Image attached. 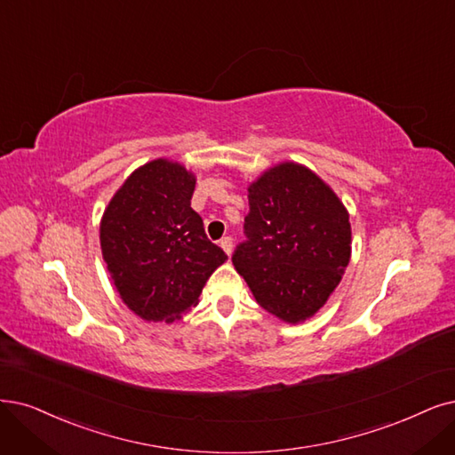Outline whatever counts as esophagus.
Instances as JSON below:
<instances>
[{
  "label": "esophagus",
  "mask_w": 455,
  "mask_h": 455,
  "mask_svg": "<svg viewBox=\"0 0 455 455\" xmlns=\"http://www.w3.org/2000/svg\"><path fill=\"white\" fill-rule=\"evenodd\" d=\"M219 245H221V249L230 257V253H232V238L225 236L221 242H219Z\"/></svg>",
  "instance_id": "esophagus-1"
}]
</instances>
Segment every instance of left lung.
<instances>
[{
    "label": "left lung",
    "mask_w": 455,
    "mask_h": 455,
    "mask_svg": "<svg viewBox=\"0 0 455 455\" xmlns=\"http://www.w3.org/2000/svg\"><path fill=\"white\" fill-rule=\"evenodd\" d=\"M247 242L232 257L259 306L299 324L321 309L350 262L348 212L311 168L283 161L249 185Z\"/></svg>",
    "instance_id": "8db88e82"
}]
</instances>
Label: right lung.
I'll return each mask as SVG.
<instances>
[{"mask_svg": "<svg viewBox=\"0 0 455 455\" xmlns=\"http://www.w3.org/2000/svg\"><path fill=\"white\" fill-rule=\"evenodd\" d=\"M195 183L181 163L154 159L131 172L100 219V251L114 287L148 323L180 321L228 259L191 208Z\"/></svg>", "mask_w": 455, "mask_h": 455, "instance_id": "right-lung-1", "label": "right lung"}]
</instances>
